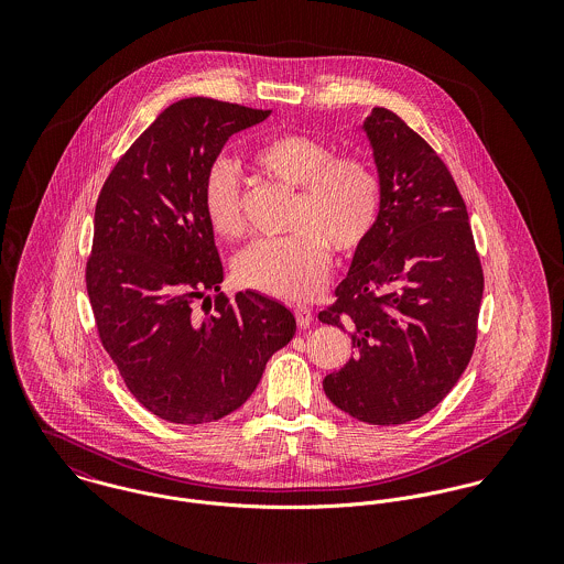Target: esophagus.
<instances>
[{
  "label": "esophagus",
  "mask_w": 564,
  "mask_h": 564,
  "mask_svg": "<svg viewBox=\"0 0 564 564\" xmlns=\"http://www.w3.org/2000/svg\"><path fill=\"white\" fill-rule=\"evenodd\" d=\"M293 313H295V319L300 325H311L313 319H315V315H313V308L311 306H304V304H297L295 308H293Z\"/></svg>",
  "instance_id": "34e87169"
}]
</instances>
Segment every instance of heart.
Segmentation results:
<instances>
[{"mask_svg": "<svg viewBox=\"0 0 564 564\" xmlns=\"http://www.w3.org/2000/svg\"><path fill=\"white\" fill-rule=\"evenodd\" d=\"M251 164L289 188H297L284 239L253 242L237 260L242 286L284 300H304L322 289L329 271V247L356 253L373 235L384 186L373 162L336 156L317 137L280 132L251 150ZM204 213L210 228L230 241L245 235L241 180L232 162H213L204 180Z\"/></svg>", "mask_w": 564, "mask_h": 564, "instance_id": "heart-1", "label": "heart"}]
</instances>
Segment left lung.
I'll return each mask as SVG.
<instances>
[{
  "label": "left lung",
  "mask_w": 564,
  "mask_h": 564,
  "mask_svg": "<svg viewBox=\"0 0 564 564\" xmlns=\"http://www.w3.org/2000/svg\"><path fill=\"white\" fill-rule=\"evenodd\" d=\"M362 130L384 197L336 302L319 313V322L351 329L354 349L323 391L358 421L400 425L443 402L467 369L482 264L465 199L438 154L387 108H373Z\"/></svg>",
  "instance_id": "8db88e82"
}]
</instances>
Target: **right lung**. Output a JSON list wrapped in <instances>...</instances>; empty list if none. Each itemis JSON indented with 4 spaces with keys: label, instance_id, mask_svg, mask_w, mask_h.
Listing matches in <instances>:
<instances>
[{
    "label": "right lung",
    "instance_id": "right-lung-1",
    "mask_svg": "<svg viewBox=\"0 0 564 564\" xmlns=\"http://www.w3.org/2000/svg\"><path fill=\"white\" fill-rule=\"evenodd\" d=\"M269 115L180 99L130 145L97 197L86 260L97 334L130 393L171 423H208L241 408L295 334L280 302L221 293L224 264L202 199L226 141ZM206 292L216 293V313L199 316L192 304Z\"/></svg>",
    "mask_w": 564,
    "mask_h": 564
}]
</instances>
